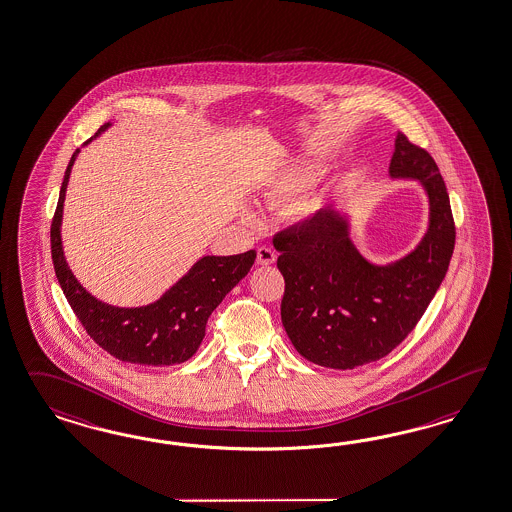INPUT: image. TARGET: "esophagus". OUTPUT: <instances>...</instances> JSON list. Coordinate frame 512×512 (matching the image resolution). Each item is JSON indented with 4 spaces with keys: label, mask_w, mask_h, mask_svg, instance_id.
Returning <instances> with one entry per match:
<instances>
[{
    "label": "esophagus",
    "mask_w": 512,
    "mask_h": 512,
    "mask_svg": "<svg viewBox=\"0 0 512 512\" xmlns=\"http://www.w3.org/2000/svg\"><path fill=\"white\" fill-rule=\"evenodd\" d=\"M275 260V250L269 249V247H260L258 249V258H256L258 265H271V263H275Z\"/></svg>",
    "instance_id": "obj_1"
}]
</instances>
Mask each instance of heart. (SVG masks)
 <instances>
[{
	"mask_svg": "<svg viewBox=\"0 0 512 512\" xmlns=\"http://www.w3.org/2000/svg\"><path fill=\"white\" fill-rule=\"evenodd\" d=\"M321 178V169L317 167H291L288 171L278 174L271 184L267 185V197L273 200H291L301 195L304 189L314 185ZM319 210V198H308L299 206L302 217H308Z\"/></svg>",
	"mask_w": 512,
	"mask_h": 512,
	"instance_id": "obj_1",
	"label": "heart"
}]
</instances>
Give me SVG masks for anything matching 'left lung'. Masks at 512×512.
<instances>
[{
	"instance_id": "1",
	"label": "left lung",
	"mask_w": 512,
	"mask_h": 512,
	"mask_svg": "<svg viewBox=\"0 0 512 512\" xmlns=\"http://www.w3.org/2000/svg\"><path fill=\"white\" fill-rule=\"evenodd\" d=\"M390 178L418 180L429 200L427 232L407 256L369 262L354 247L347 215L334 208L273 239L286 282L282 325L293 347L317 366L354 369L392 353L446 276L455 223L434 159L397 133Z\"/></svg>"
}]
</instances>
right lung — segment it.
<instances>
[{"instance_id": "1", "label": "right lung", "mask_w": 512, "mask_h": 512, "mask_svg": "<svg viewBox=\"0 0 512 512\" xmlns=\"http://www.w3.org/2000/svg\"><path fill=\"white\" fill-rule=\"evenodd\" d=\"M109 126L111 122L104 124L94 137ZM78 154L76 150L66 167L50 230L53 269L66 301L92 340L118 360L141 366L182 364L197 353L206 336L211 312L249 273L256 260V250L236 256H202L158 301L146 306L118 308L98 301L70 271L61 241L66 185Z\"/></svg>"}]
</instances>
